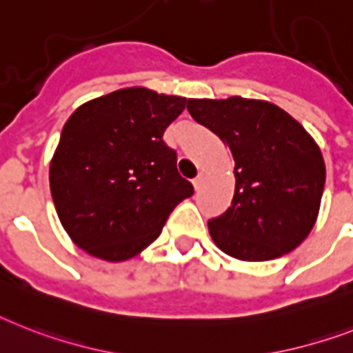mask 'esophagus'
Here are the masks:
<instances>
[{
    "label": "esophagus",
    "mask_w": 353,
    "mask_h": 353,
    "mask_svg": "<svg viewBox=\"0 0 353 353\" xmlns=\"http://www.w3.org/2000/svg\"><path fill=\"white\" fill-rule=\"evenodd\" d=\"M203 183H205V174H203V172H199V174L194 177V186H196V190H199V188H201Z\"/></svg>",
    "instance_id": "1"
}]
</instances>
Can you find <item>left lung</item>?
I'll return each instance as SVG.
<instances>
[{
  "label": "left lung",
  "instance_id": "left-lung-1",
  "mask_svg": "<svg viewBox=\"0 0 353 353\" xmlns=\"http://www.w3.org/2000/svg\"><path fill=\"white\" fill-rule=\"evenodd\" d=\"M186 108L236 161L230 208L208 221L214 243L241 261H270L297 248L316 225L326 179L308 132L268 101L188 99Z\"/></svg>",
  "mask_w": 353,
  "mask_h": 353
}]
</instances>
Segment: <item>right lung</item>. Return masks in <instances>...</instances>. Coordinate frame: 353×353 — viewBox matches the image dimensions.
I'll list each match as a JSON object with an SVG mask.
<instances>
[{
    "label": "right lung",
    "instance_id": "obj_1",
    "mask_svg": "<svg viewBox=\"0 0 353 353\" xmlns=\"http://www.w3.org/2000/svg\"><path fill=\"white\" fill-rule=\"evenodd\" d=\"M185 97L123 88L68 117L50 163L59 221L79 248L125 261L161 234L170 212L194 194L163 134Z\"/></svg>",
    "mask_w": 353,
    "mask_h": 353
}]
</instances>
